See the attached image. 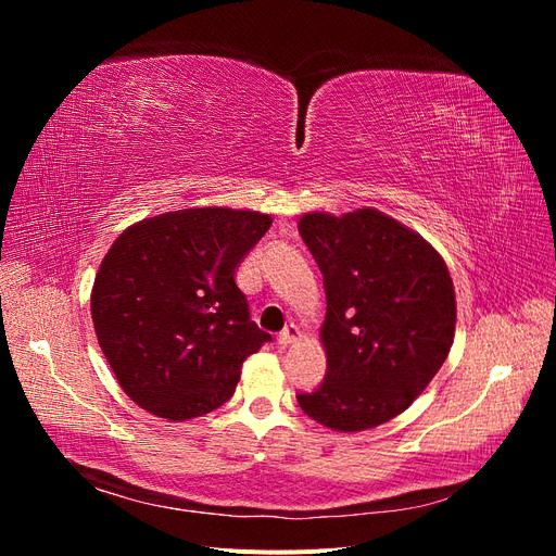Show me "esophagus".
I'll return each mask as SVG.
<instances>
[{
    "label": "esophagus",
    "instance_id": "esophagus-1",
    "mask_svg": "<svg viewBox=\"0 0 556 556\" xmlns=\"http://www.w3.org/2000/svg\"><path fill=\"white\" fill-rule=\"evenodd\" d=\"M296 339H299V327L296 325H288L278 333V343L285 345V348L292 345Z\"/></svg>",
    "mask_w": 556,
    "mask_h": 556
}]
</instances>
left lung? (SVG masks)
Masks as SVG:
<instances>
[{"label": "left lung", "instance_id": "1", "mask_svg": "<svg viewBox=\"0 0 556 556\" xmlns=\"http://www.w3.org/2000/svg\"><path fill=\"white\" fill-rule=\"evenodd\" d=\"M299 233L325 278L327 374L296 401L315 422L364 431L390 422L447 359L457 323L445 262L374 208L308 213Z\"/></svg>", "mask_w": 556, "mask_h": 556}]
</instances>
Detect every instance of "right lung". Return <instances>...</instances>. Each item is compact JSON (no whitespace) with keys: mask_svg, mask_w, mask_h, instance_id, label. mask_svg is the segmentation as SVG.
Returning <instances> with one entry per match:
<instances>
[{"mask_svg":"<svg viewBox=\"0 0 556 556\" xmlns=\"http://www.w3.org/2000/svg\"><path fill=\"white\" fill-rule=\"evenodd\" d=\"M271 227L255 211L188 208L123 231L99 266L92 323L125 394L164 419L227 403L245 357L271 336L233 271Z\"/></svg>","mask_w":556,"mask_h":556,"instance_id":"add662e5","label":"right lung"}]
</instances>
